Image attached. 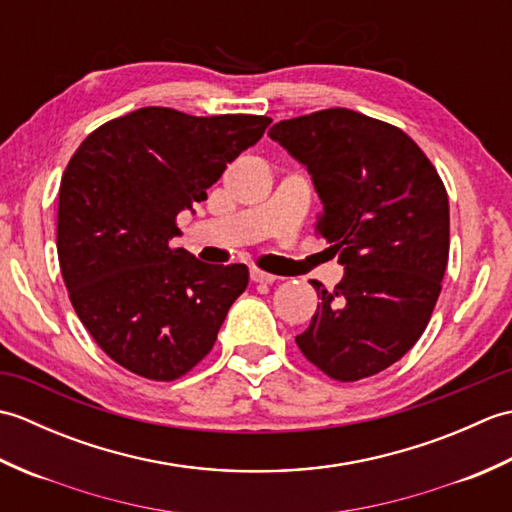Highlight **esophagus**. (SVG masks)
Returning a JSON list of instances; mask_svg holds the SVG:
<instances>
[{
	"instance_id": "1",
	"label": "esophagus",
	"mask_w": 512,
	"mask_h": 512,
	"mask_svg": "<svg viewBox=\"0 0 512 512\" xmlns=\"http://www.w3.org/2000/svg\"><path fill=\"white\" fill-rule=\"evenodd\" d=\"M277 279L279 277L270 275V273H264V270H259V268L250 270V281H255V284H275Z\"/></svg>"
}]
</instances>
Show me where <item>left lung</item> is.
Masks as SVG:
<instances>
[{
	"label": "left lung",
	"mask_w": 512,
	"mask_h": 512,
	"mask_svg": "<svg viewBox=\"0 0 512 512\" xmlns=\"http://www.w3.org/2000/svg\"><path fill=\"white\" fill-rule=\"evenodd\" d=\"M270 138L308 167L323 202L314 231L345 275L297 336L325 376L383 372L422 336L449 262V198L436 167L402 129L345 107L281 121Z\"/></svg>",
	"instance_id": "8db88e82"
}]
</instances>
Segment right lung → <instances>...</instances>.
Segmentation results:
<instances>
[{
  "label": "right lung",
  "instance_id": "obj_1",
  "mask_svg": "<svg viewBox=\"0 0 512 512\" xmlns=\"http://www.w3.org/2000/svg\"><path fill=\"white\" fill-rule=\"evenodd\" d=\"M268 116H191L140 107L83 140L63 171L57 253L74 312L114 363L169 383L213 350L244 264L173 248L178 213L206 200Z\"/></svg>",
  "mask_w": 512,
  "mask_h": 512
}]
</instances>
